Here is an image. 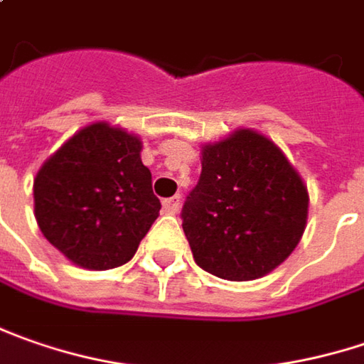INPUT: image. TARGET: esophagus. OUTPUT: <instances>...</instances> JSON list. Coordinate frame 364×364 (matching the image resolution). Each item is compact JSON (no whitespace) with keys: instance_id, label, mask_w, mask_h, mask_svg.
<instances>
[{"instance_id":"obj_1","label":"esophagus","mask_w":364,"mask_h":364,"mask_svg":"<svg viewBox=\"0 0 364 364\" xmlns=\"http://www.w3.org/2000/svg\"><path fill=\"white\" fill-rule=\"evenodd\" d=\"M179 208H181V196H173V198H168L163 201V210L166 213H177L179 212Z\"/></svg>"}]
</instances>
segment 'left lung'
Masks as SVG:
<instances>
[{"label": "left lung", "instance_id": "8db88e82", "mask_svg": "<svg viewBox=\"0 0 364 364\" xmlns=\"http://www.w3.org/2000/svg\"><path fill=\"white\" fill-rule=\"evenodd\" d=\"M308 203V187L281 149L242 128L201 146V175L183 205V232L203 271L252 281L299 245Z\"/></svg>", "mask_w": 364, "mask_h": 364}]
</instances>
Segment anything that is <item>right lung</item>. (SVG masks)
I'll use <instances>...</instances> for the list:
<instances>
[{
    "label": "right lung",
    "mask_w": 364,
    "mask_h": 364,
    "mask_svg": "<svg viewBox=\"0 0 364 364\" xmlns=\"http://www.w3.org/2000/svg\"><path fill=\"white\" fill-rule=\"evenodd\" d=\"M142 142L95 122L71 136L40 166L34 215L44 238L83 269L105 271L134 257L159 218Z\"/></svg>",
    "instance_id": "obj_1"
}]
</instances>
